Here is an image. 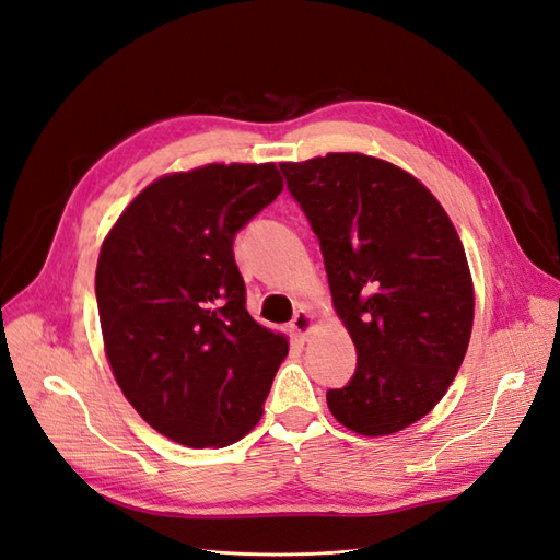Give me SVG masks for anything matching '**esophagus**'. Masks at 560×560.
Masks as SVG:
<instances>
[{
	"instance_id": "34e87169",
	"label": "esophagus",
	"mask_w": 560,
	"mask_h": 560,
	"mask_svg": "<svg viewBox=\"0 0 560 560\" xmlns=\"http://www.w3.org/2000/svg\"><path fill=\"white\" fill-rule=\"evenodd\" d=\"M292 329L303 338V341H306L311 331L315 329V315L308 308H299L292 319Z\"/></svg>"
}]
</instances>
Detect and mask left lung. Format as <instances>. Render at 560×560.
Returning <instances> with one entry per match:
<instances>
[{
  "instance_id": "8db88e82",
  "label": "left lung",
  "mask_w": 560,
  "mask_h": 560,
  "mask_svg": "<svg viewBox=\"0 0 560 560\" xmlns=\"http://www.w3.org/2000/svg\"><path fill=\"white\" fill-rule=\"evenodd\" d=\"M280 171L317 235L358 371L327 406L364 436L395 434L442 401L474 322V282L451 217L399 165L336 151Z\"/></svg>"
}]
</instances>
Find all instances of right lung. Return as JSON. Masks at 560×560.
Returning a JSON list of instances; mask_svg holds the SVG:
<instances>
[{
    "label": "right lung",
    "instance_id": "obj_1",
    "mask_svg": "<svg viewBox=\"0 0 560 560\" xmlns=\"http://www.w3.org/2000/svg\"><path fill=\"white\" fill-rule=\"evenodd\" d=\"M276 163H208L135 196L100 247L95 296L112 374L151 428L224 448L264 413L287 336L245 308L233 238L282 191Z\"/></svg>",
    "mask_w": 560,
    "mask_h": 560
}]
</instances>
